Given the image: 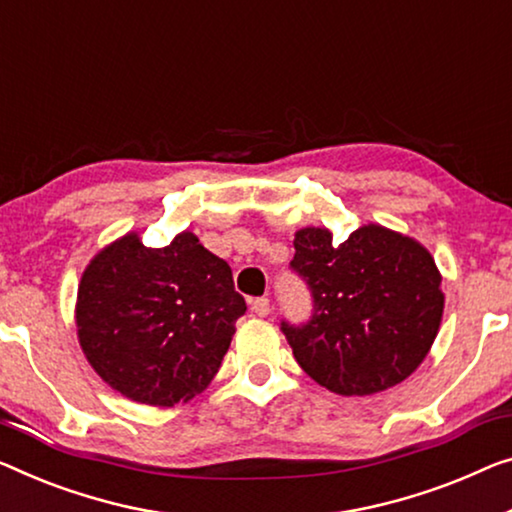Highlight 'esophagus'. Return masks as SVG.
Listing matches in <instances>:
<instances>
[{
	"label": "esophagus",
	"mask_w": 512,
	"mask_h": 512,
	"mask_svg": "<svg viewBox=\"0 0 512 512\" xmlns=\"http://www.w3.org/2000/svg\"><path fill=\"white\" fill-rule=\"evenodd\" d=\"M250 312L257 317H266L271 312V303L269 299H253L250 301Z\"/></svg>",
	"instance_id": "34e87169"
}]
</instances>
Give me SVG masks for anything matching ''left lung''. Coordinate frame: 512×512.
I'll return each instance as SVG.
<instances>
[{
    "instance_id": "obj_1",
    "label": "left lung",
    "mask_w": 512,
    "mask_h": 512,
    "mask_svg": "<svg viewBox=\"0 0 512 512\" xmlns=\"http://www.w3.org/2000/svg\"><path fill=\"white\" fill-rule=\"evenodd\" d=\"M294 248L315 312L301 329L282 322V333L305 375L338 395H375L416 372L446 301L430 250L377 223L338 246L329 227H303Z\"/></svg>"
}]
</instances>
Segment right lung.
Returning a JSON list of instances; mask_svg holds the SVG:
<instances>
[{"label": "right lung", "instance_id": "add662e5", "mask_svg": "<svg viewBox=\"0 0 512 512\" xmlns=\"http://www.w3.org/2000/svg\"><path fill=\"white\" fill-rule=\"evenodd\" d=\"M243 312L232 269L193 232L163 248L128 232L87 264L75 326L89 365L112 391L174 407L211 384Z\"/></svg>", "mask_w": 512, "mask_h": 512}]
</instances>
